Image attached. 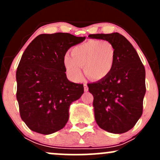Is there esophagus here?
I'll return each mask as SVG.
<instances>
[{"label": "esophagus", "mask_w": 160, "mask_h": 160, "mask_svg": "<svg viewBox=\"0 0 160 160\" xmlns=\"http://www.w3.org/2000/svg\"><path fill=\"white\" fill-rule=\"evenodd\" d=\"M83 86H84V91L85 92H87L88 90H89V88H88V86H87V84H84L83 85Z\"/></svg>", "instance_id": "34e87169"}]
</instances>
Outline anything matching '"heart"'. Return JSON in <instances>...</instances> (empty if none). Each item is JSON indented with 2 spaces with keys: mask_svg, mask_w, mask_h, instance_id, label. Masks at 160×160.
<instances>
[{
  "mask_svg": "<svg viewBox=\"0 0 160 160\" xmlns=\"http://www.w3.org/2000/svg\"><path fill=\"white\" fill-rule=\"evenodd\" d=\"M71 55L63 56V65L68 76L75 81L81 80V67L86 76L99 80L107 78L114 66V47L106 40H89L74 46Z\"/></svg>",
  "mask_w": 160,
  "mask_h": 160,
  "instance_id": "b5f03b06",
  "label": "heart"
}]
</instances>
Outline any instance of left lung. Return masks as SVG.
Instances as JSON below:
<instances>
[{
    "instance_id": "obj_1",
    "label": "left lung",
    "mask_w": 160,
    "mask_h": 160,
    "mask_svg": "<svg viewBox=\"0 0 160 160\" xmlns=\"http://www.w3.org/2000/svg\"><path fill=\"white\" fill-rule=\"evenodd\" d=\"M89 38L108 40L116 52L111 74L103 80L88 84L94 97L95 121L108 132H126L142 115L146 92L144 67L133 46L122 34H89Z\"/></svg>"
}]
</instances>
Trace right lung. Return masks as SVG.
I'll use <instances>...</instances> for the list:
<instances>
[{
    "instance_id": "add662e5",
    "label": "right lung",
    "mask_w": 160,
    "mask_h": 160,
    "mask_svg": "<svg viewBox=\"0 0 160 160\" xmlns=\"http://www.w3.org/2000/svg\"><path fill=\"white\" fill-rule=\"evenodd\" d=\"M85 39L68 33L40 34L23 52L16 71V98L22 120L32 131L49 135L67 123L70 105L84 89L68 80L63 56Z\"/></svg>"
}]
</instances>
